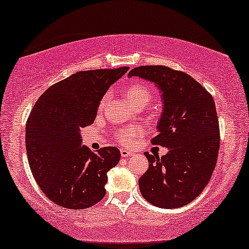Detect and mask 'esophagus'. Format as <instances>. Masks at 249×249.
Listing matches in <instances>:
<instances>
[{
	"instance_id": "1",
	"label": "esophagus",
	"mask_w": 249,
	"mask_h": 249,
	"mask_svg": "<svg viewBox=\"0 0 249 249\" xmlns=\"http://www.w3.org/2000/svg\"><path fill=\"white\" fill-rule=\"evenodd\" d=\"M120 154H121L122 158H128V157H131V156L135 155V152L130 151V150H127V149H121Z\"/></svg>"
}]
</instances>
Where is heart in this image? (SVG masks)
<instances>
[{
  "label": "heart",
  "mask_w": 249,
  "mask_h": 249,
  "mask_svg": "<svg viewBox=\"0 0 249 249\" xmlns=\"http://www.w3.org/2000/svg\"><path fill=\"white\" fill-rule=\"evenodd\" d=\"M124 94L127 100L137 108L144 107L151 99V91L146 85L139 82H133L131 85L127 86L124 89ZM108 94L101 99L100 109L105 107V103L108 100ZM142 129L139 127L131 128H120L113 132L114 140L124 146H132L139 138L142 136Z\"/></svg>",
  "instance_id": "heart-1"
}]
</instances>
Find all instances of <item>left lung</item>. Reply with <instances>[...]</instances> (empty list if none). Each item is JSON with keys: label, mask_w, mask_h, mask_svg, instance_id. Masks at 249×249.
<instances>
[{"label": "left lung", "mask_w": 249, "mask_h": 249, "mask_svg": "<svg viewBox=\"0 0 249 249\" xmlns=\"http://www.w3.org/2000/svg\"><path fill=\"white\" fill-rule=\"evenodd\" d=\"M128 75L161 91L163 111L151 143L169 150L161 158L144 152L149 168L139 179L141 195L157 207H182L199 196L215 170L220 143L215 101L189 74L171 68L142 66Z\"/></svg>", "instance_id": "left-lung-1"}]
</instances>
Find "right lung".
<instances>
[{
    "label": "right lung",
    "mask_w": 249,
    "mask_h": 249,
    "mask_svg": "<svg viewBox=\"0 0 249 249\" xmlns=\"http://www.w3.org/2000/svg\"><path fill=\"white\" fill-rule=\"evenodd\" d=\"M129 67L80 71L54 83L37 99L25 127L32 175L50 200L85 209L106 195L107 173L120 161L116 147L92 152L80 131L92 124L101 99Z\"/></svg>",
    "instance_id": "right-lung-1"
}]
</instances>
